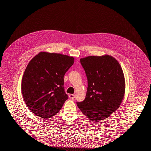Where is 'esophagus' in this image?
Segmentation results:
<instances>
[{
    "label": "esophagus",
    "instance_id": "34e87169",
    "mask_svg": "<svg viewBox=\"0 0 151 151\" xmlns=\"http://www.w3.org/2000/svg\"><path fill=\"white\" fill-rule=\"evenodd\" d=\"M75 96L74 94H69V99L71 100H73L75 99Z\"/></svg>",
    "mask_w": 151,
    "mask_h": 151
}]
</instances>
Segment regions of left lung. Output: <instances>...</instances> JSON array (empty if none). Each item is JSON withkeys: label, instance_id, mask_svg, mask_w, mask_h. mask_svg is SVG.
Returning a JSON list of instances; mask_svg holds the SVG:
<instances>
[{"label": "left lung", "instance_id": "1", "mask_svg": "<svg viewBox=\"0 0 151 151\" xmlns=\"http://www.w3.org/2000/svg\"><path fill=\"white\" fill-rule=\"evenodd\" d=\"M88 79L85 100L77 102L83 114L91 121L100 122L120 106L125 92L121 66L112 56H89L80 59Z\"/></svg>", "mask_w": 151, "mask_h": 151}]
</instances>
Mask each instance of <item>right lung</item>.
<instances>
[{"label":"right lung","mask_w":151,"mask_h":151,"mask_svg":"<svg viewBox=\"0 0 151 151\" xmlns=\"http://www.w3.org/2000/svg\"><path fill=\"white\" fill-rule=\"evenodd\" d=\"M73 63L72 57L47 52L32 59L22 82V96L31 112L47 119L59 111L68 99L63 78Z\"/></svg>","instance_id":"add662e5"}]
</instances>
